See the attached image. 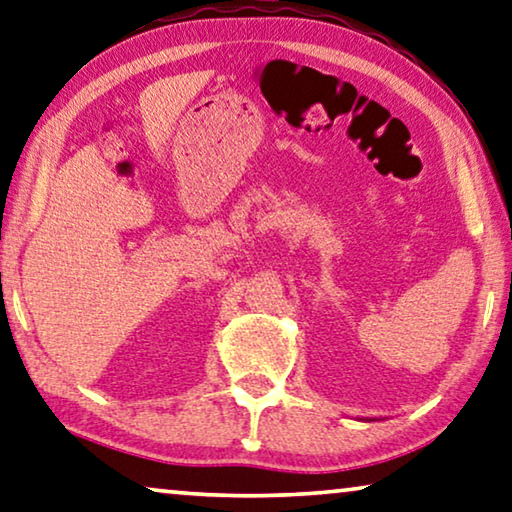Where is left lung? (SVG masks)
<instances>
[{
  "mask_svg": "<svg viewBox=\"0 0 512 512\" xmlns=\"http://www.w3.org/2000/svg\"><path fill=\"white\" fill-rule=\"evenodd\" d=\"M361 421H368V418H361ZM370 421H377V418H370Z\"/></svg>",
  "mask_w": 512,
  "mask_h": 512,
  "instance_id": "obj_1",
  "label": "left lung"
}]
</instances>
